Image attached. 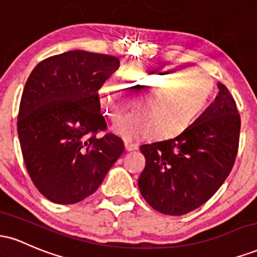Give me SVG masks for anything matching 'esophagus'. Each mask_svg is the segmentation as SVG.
Segmentation results:
<instances>
[{
	"instance_id": "1",
	"label": "esophagus",
	"mask_w": 257,
	"mask_h": 257,
	"mask_svg": "<svg viewBox=\"0 0 257 257\" xmlns=\"http://www.w3.org/2000/svg\"><path fill=\"white\" fill-rule=\"evenodd\" d=\"M124 146H125L126 151H135V150H138V145H137V144L131 143V141H125Z\"/></svg>"
}]
</instances>
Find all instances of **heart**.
<instances>
[{
  "mask_svg": "<svg viewBox=\"0 0 257 257\" xmlns=\"http://www.w3.org/2000/svg\"><path fill=\"white\" fill-rule=\"evenodd\" d=\"M123 84L110 79L99 90V104L112 122H119L135 100L137 112L116 132L124 139L175 137L190 126L210 99L214 81L208 73L187 72L170 65L137 64L122 72Z\"/></svg>",
  "mask_w": 257,
  "mask_h": 257,
  "instance_id": "1",
  "label": "heart"
}]
</instances>
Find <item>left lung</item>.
<instances>
[{"instance_id":"left-lung-1","label":"left lung","mask_w":257,"mask_h":257,"mask_svg":"<svg viewBox=\"0 0 257 257\" xmlns=\"http://www.w3.org/2000/svg\"><path fill=\"white\" fill-rule=\"evenodd\" d=\"M204 112L178 137L140 146L144 199L162 214L180 216L216 193L231 173L239 146L240 116L225 84Z\"/></svg>"}]
</instances>
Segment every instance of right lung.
<instances>
[{
  "label": "right lung",
  "instance_id": "add662e5",
  "mask_svg": "<svg viewBox=\"0 0 257 257\" xmlns=\"http://www.w3.org/2000/svg\"><path fill=\"white\" fill-rule=\"evenodd\" d=\"M119 59L71 51L53 55L32 70L18 113V135L29 175L57 204H73L93 194L124 151L106 133L99 89Z\"/></svg>",
  "mask_w": 257,
  "mask_h": 257
}]
</instances>
